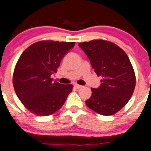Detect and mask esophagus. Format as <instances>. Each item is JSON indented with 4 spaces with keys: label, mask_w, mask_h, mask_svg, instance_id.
Instances as JSON below:
<instances>
[{
    "label": "esophagus",
    "mask_w": 151,
    "mask_h": 151,
    "mask_svg": "<svg viewBox=\"0 0 151 151\" xmlns=\"http://www.w3.org/2000/svg\"><path fill=\"white\" fill-rule=\"evenodd\" d=\"M74 87L76 88V89H81V88L83 87V86H81V85H79V84H77V83H76V84H74Z\"/></svg>",
    "instance_id": "1"
}]
</instances>
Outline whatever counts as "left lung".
<instances>
[{"label": "left lung", "mask_w": 151, "mask_h": 151, "mask_svg": "<svg viewBox=\"0 0 151 151\" xmlns=\"http://www.w3.org/2000/svg\"><path fill=\"white\" fill-rule=\"evenodd\" d=\"M78 45L97 76L103 78L98 89L92 88L86 106L101 115L116 114L126 106L135 89V73L129 58L118 45L106 40H93Z\"/></svg>", "instance_id": "8db88e82"}]
</instances>
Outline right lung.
Returning a JSON list of instances; mask_svg holds the SVG:
<instances>
[{
	"label": "right lung",
	"mask_w": 151,
	"mask_h": 151,
	"mask_svg": "<svg viewBox=\"0 0 151 151\" xmlns=\"http://www.w3.org/2000/svg\"><path fill=\"white\" fill-rule=\"evenodd\" d=\"M76 42L42 40L34 43L23 52L14 68L13 86L22 104L37 116H48L65 104L72 84L53 81L50 76L65 55Z\"/></svg>",
	"instance_id": "1"
}]
</instances>
